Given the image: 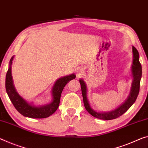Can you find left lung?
I'll list each match as a JSON object with an SVG mask.
<instances>
[{
    "mask_svg": "<svg viewBox=\"0 0 148 148\" xmlns=\"http://www.w3.org/2000/svg\"><path fill=\"white\" fill-rule=\"evenodd\" d=\"M132 51H133V65L132 66V73L133 75V81L132 85L130 94L128 99L124 104L116 110L111 111L108 112H97L96 111L90 108L88 104L87 98V87H86L85 83L83 80L81 79L79 82L81 84L82 95L83 98V103L85 105V108L87 112L91 114L92 116L97 119L110 120L117 119L120 116H122L124 113L126 112L128 109L131 107V106L135 103L136 99H137L138 95L139 94L140 91V80L142 77V65H141L139 61V53L134 46H132Z\"/></svg>",
    "mask_w": 148,
    "mask_h": 148,
    "instance_id": "1",
    "label": "left lung"
}]
</instances>
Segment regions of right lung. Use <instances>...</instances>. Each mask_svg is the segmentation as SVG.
I'll return each instance as SVG.
<instances>
[{"label":"right lung","instance_id":"add662e5","mask_svg":"<svg viewBox=\"0 0 148 148\" xmlns=\"http://www.w3.org/2000/svg\"><path fill=\"white\" fill-rule=\"evenodd\" d=\"M13 58L14 57L10 59L9 68L6 75L5 87L6 92L14 106L21 114L32 119H44L53 114L60 105L61 95L63 88L70 81L75 78V75L72 74L71 75L65 76L59 79L56 82L52 89L53 102L45 106H36L27 103L23 98L18 94L14 87L12 74H11V65Z\"/></svg>","mask_w":148,"mask_h":148}]
</instances>
